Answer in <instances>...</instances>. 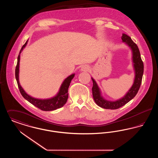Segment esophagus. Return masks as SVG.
Returning <instances> with one entry per match:
<instances>
[{
  "label": "esophagus",
  "instance_id": "obj_1",
  "mask_svg": "<svg viewBox=\"0 0 158 158\" xmlns=\"http://www.w3.org/2000/svg\"><path fill=\"white\" fill-rule=\"evenodd\" d=\"M88 70H89V67L87 65L82 66V67L81 68V70L82 71H88Z\"/></svg>",
  "mask_w": 158,
  "mask_h": 158
}]
</instances>
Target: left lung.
<instances>
[{"mask_svg": "<svg viewBox=\"0 0 158 158\" xmlns=\"http://www.w3.org/2000/svg\"><path fill=\"white\" fill-rule=\"evenodd\" d=\"M122 35H123L121 37V39L123 41L125 42L128 46H130L133 52V61L134 63V68L135 70V79L132 87L123 98L116 101H108L104 99L101 96L100 90L98 85L95 80L92 78L93 82L92 90L94 99L98 106L105 109L115 110L126 104L136 95L142 83L144 65L143 61L141 59L139 49L137 44L131 40L130 37L124 33H123Z\"/></svg>", "mask_w": 158, "mask_h": 158, "instance_id": "obj_1", "label": "left lung"}]
</instances>
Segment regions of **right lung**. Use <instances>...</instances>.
<instances>
[{"label": "right lung", "mask_w": 158, "mask_h": 158, "mask_svg": "<svg viewBox=\"0 0 158 158\" xmlns=\"http://www.w3.org/2000/svg\"><path fill=\"white\" fill-rule=\"evenodd\" d=\"M27 42H28V40L23 45L20 50L19 54L18 56L17 64L16 66V69H15V77H16L18 86L21 95H23V98L27 99L28 102H30L31 104L35 106L36 107H37L38 108L43 111H53L62 107L67 102L68 98V88L72 79L75 76L74 74L69 76L64 81V82L62 83L60 87V90L58 94L55 97L51 99H38L36 98H32L30 95H28L24 91L21 86L20 85L19 82V60H20V53H21V51L23 50V48L25 47V45H27Z\"/></svg>", "instance_id": "add662e5"}]
</instances>
